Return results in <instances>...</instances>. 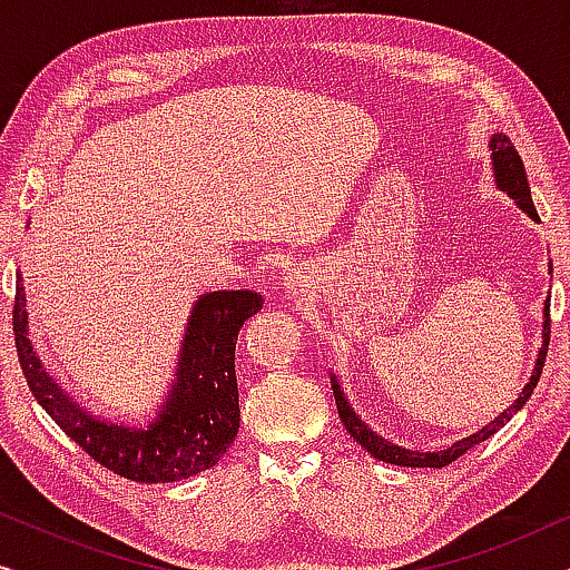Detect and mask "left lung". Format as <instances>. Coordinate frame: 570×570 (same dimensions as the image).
I'll list each match as a JSON object with an SVG mask.
<instances>
[{
    "label": "left lung",
    "instance_id": "1",
    "mask_svg": "<svg viewBox=\"0 0 570 570\" xmlns=\"http://www.w3.org/2000/svg\"><path fill=\"white\" fill-rule=\"evenodd\" d=\"M490 158H493V174H495V186H498V189L509 194V197L517 202V205L524 209V213L532 217V220H540V215H537V209L532 205V191H529L524 163H521L517 147L511 145V139L505 137V135H493V139H490ZM550 272H552V264H550ZM548 301H550V295H548ZM548 301H544L542 347H540V355H537L532 379H529L527 386L521 389L519 400L513 402L509 410H503L495 420H490L485 428H480L478 433H472V435H466V439H462V441L451 443L449 449H443V451H425V454H420V451H410V449L394 446L392 441L381 439L379 433H373L371 428L365 425L363 420L355 415V410L350 407V402L345 400V394H342V389L337 384V376H332V392H334V402H337V412H340L342 425H345L347 433L353 435V439L361 443V446L368 451L373 459H379V462L396 464V466H446V464H451V462H454V459L462 456L464 451H470L472 446H478L480 441H485L495 431H501V428L509 423V420L517 415L521 407H524L529 396H532L537 381H540V376H542V365H544V357H548V345H550V303Z\"/></svg>",
    "mask_w": 570,
    "mask_h": 570
}]
</instances>
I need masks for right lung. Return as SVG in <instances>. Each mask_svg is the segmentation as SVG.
I'll return each mask as SVG.
<instances>
[{
  "instance_id": "right-lung-1",
  "label": "right lung",
  "mask_w": 570,
  "mask_h": 570,
  "mask_svg": "<svg viewBox=\"0 0 570 570\" xmlns=\"http://www.w3.org/2000/svg\"><path fill=\"white\" fill-rule=\"evenodd\" d=\"M20 279L12 330L22 376L38 404L85 454L135 482H176L217 464L238 435L236 342L246 318L262 311L259 293L215 291L194 303L174 386L150 425L131 428L98 420L49 376L28 340Z\"/></svg>"
}]
</instances>
